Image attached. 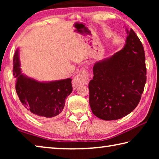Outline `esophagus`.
<instances>
[{
  "instance_id": "1",
  "label": "esophagus",
  "mask_w": 159,
  "mask_h": 159,
  "mask_svg": "<svg viewBox=\"0 0 159 159\" xmlns=\"http://www.w3.org/2000/svg\"><path fill=\"white\" fill-rule=\"evenodd\" d=\"M88 82H89V75L88 71H86L85 70H81L79 74L73 79L72 85L74 88H76L80 85H88Z\"/></svg>"
}]
</instances>
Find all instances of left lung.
<instances>
[{"label":"left lung","mask_w":159,"mask_h":159,"mask_svg":"<svg viewBox=\"0 0 159 159\" xmlns=\"http://www.w3.org/2000/svg\"><path fill=\"white\" fill-rule=\"evenodd\" d=\"M121 50L96 61L88 85L94 115L104 120L120 119L136 108L147 80L143 45L133 29Z\"/></svg>","instance_id":"1"}]
</instances>
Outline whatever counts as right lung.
Masks as SVG:
<instances>
[{
  "label": "right lung",
  "mask_w": 159,
  "mask_h": 159,
  "mask_svg": "<svg viewBox=\"0 0 159 159\" xmlns=\"http://www.w3.org/2000/svg\"><path fill=\"white\" fill-rule=\"evenodd\" d=\"M20 48L13 58V75L16 79V92L24 107L38 118H52L60 116L65 99L73 90L71 79L39 81L22 73Z\"/></svg>",
  "instance_id": "obj_1"
}]
</instances>
